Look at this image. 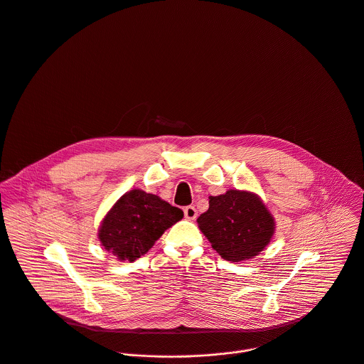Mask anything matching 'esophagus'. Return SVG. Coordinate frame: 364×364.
Instances as JSON below:
<instances>
[{
    "label": "esophagus",
    "instance_id": "obj_1",
    "mask_svg": "<svg viewBox=\"0 0 364 364\" xmlns=\"http://www.w3.org/2000/svg\"><path fill=\"white\" fill-rule=\"evenodd\" d=\"M183 213H185V218L188 220H195L198 218V210H196L195 206H186L183 209Z\"/></svg>",
    "mask_w": 364,
    "mask_h": 364
}]
</instances>
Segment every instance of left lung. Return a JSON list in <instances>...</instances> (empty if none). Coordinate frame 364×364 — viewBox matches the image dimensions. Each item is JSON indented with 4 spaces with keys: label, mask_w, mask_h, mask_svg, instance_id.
<instances>
[{
    "label": "left lung",
    "mask_w": 364,
    "mask_h": 364,
    "mask_svg": "<svg viewBox=\"0 0 364 364\" xmlns=\"http://www.w3.org/2000/svg\"><path fill=\"white\" fill-rule=\"evenodd\" d=\"M198 225L222 258L233 262L259 254L275 230L274 218L262 200L237 189L210 196L209 209L198 218Z\"/></svg>",
    "instance_id": "8db88e82"
}]
</instances>
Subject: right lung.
Here are the masks:
<instances>
[{
  "mask_svg": "<svg viewBox=\"0 0 364 364\" xmlns=\"http://www.w3.org/2000/svg\"><path fill=\"white\" fill-rule=\"evenodd\" d=\"M182 218L183 212L179 208L156 195L132 189L124 193L106 215L99 239L119 259L135 261Z\"/></svg>",
  "mask_w": 364,
  "mask_h": 364,
  "instance_id": "add662e5",
  "label": "right lung"
}]
</instances>
